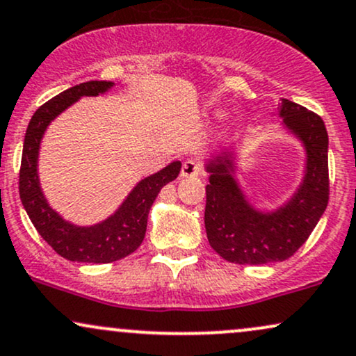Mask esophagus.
<instances>
[{
  "label": "esophagus",
  "mask_w": 356,
  "mask_h": 356,
  "mask_svg": "<svg viewBox=\"0 0 356 356\" xmlns=\"http://www.w3.org/2000/svg\"><path fill=\"white\" fill-rule=\"evenodd\" d=\"M202 173V166L200 163H196L195 160H186L181 166V177L183 178H191V177H198Z\"/></svg>",
  "instance_id": "esophagus-1"
}]
</instances>
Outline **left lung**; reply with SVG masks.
<instances>
[{
	"mask_svg": "<svg viewBox=\"0 0 356 356\" xmlns=\"http://www.w3.org/2000/svg\"><path fill=\"white\" fill-rule=\"evenodd\" d=\"M275 115L282 128L305 152L303 177L278 207L266 210L252 203L238 179L243 140L229 141L204 160L207 185L204 228L211 248L238 265L283 261L308 240L328 204V133L323 120L290 99Z\"/></svg>",
	"mask_w": 356,
	"mask_h": 356,
	"instance_id": "8db88e82",
	"label": "left lung"
}]
</instances>
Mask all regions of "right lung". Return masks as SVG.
<instances>
[{
    "label": "right lung",
    "instance_id": "add662e5",
    "mask_svg": "<svg viewBox=\"0 0 356 356\" xmlns=\"http://www.w3.org/2000/svg\"><path fill=\"white\" fill-rule=\"evenodd\" d=\"M115 86L113 81H86L56 95L35 111L23 143L19 170V198L41 238L58 254L76 263H111L131 254L143 241L148 213L161 188L173 181L181 161L136 183L110 216L93 225H76L65 220L48 203L38 177V156L46 129L51 121L83 96H99Z\"/></svg>",
    "mask_w": 356,
    "mask_h": 356
}]
</instances>
